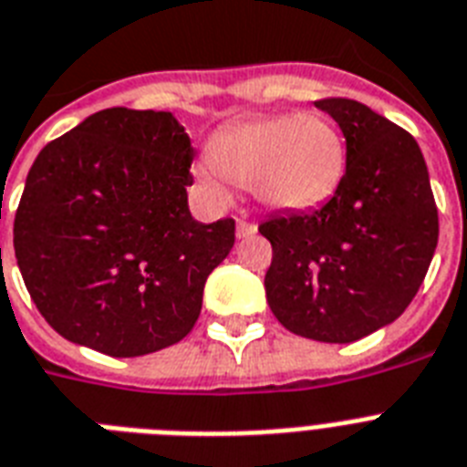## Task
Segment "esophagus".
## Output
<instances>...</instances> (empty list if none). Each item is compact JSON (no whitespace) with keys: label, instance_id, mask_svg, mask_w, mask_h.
Returning a JSON list of instances; mask_svg holds the SVG:
<instances>
[{"label":"esophagus","instance_id":"34e87169","mask_svg":"<svg viewBox=\"0 0 467 467\" xmlns=\"http://www.w3.org/2000/svg\"><path fill=\"white\" fill-rule=\"evenodd\" d=\"M254 233H256V225H254V223L244 221V218H240V221H237V237H242V240H244V237H249V234H254Z\"/></svg>","mask_w":467,"mask_h":467}]
</instances>
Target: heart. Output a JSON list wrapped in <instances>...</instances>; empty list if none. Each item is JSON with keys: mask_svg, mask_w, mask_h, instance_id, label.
I'll return each instance as SVG.
<instances>
[{"mask_svg": "<svg viewBox=\"0 0 467 467\" xmlns=\"http://www.w3.org/2000/svg\"><path fill=\"white\" fill-rule=\"evenodd\" d=\"M199 170L213 194L225 196L227 182L252 187L273 208H309L338 187L345 143L326 117H256L223 127Z\"/></svg>", "mask_w": 467, "mask_h": 467, "instance_id": "obj_1", "label": "heart"}]
</instances>
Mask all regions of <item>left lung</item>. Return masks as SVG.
I'll return each instance as SVG.
<instances>
[{"mask_svg": "<svg viewBox=\"0 0 467 467\" xmlns=\"http://www.w3.org/2000/svg\"><path fill=\"white\" fill-rule=\"evenodd\" d=\"M317 108L343 131L345 174L321 208L261 223L273 246L264 285L287 331L352 343L396 321L418 295L439 213L412 134L350 98H321Z\"/></svg>", "mask_w": 467, "mask_h": 467, "instance_id": "left-lung-1", "label": "left lung"}]
</instances>
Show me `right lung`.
Instances as JSON below:
<instances>
[{"mask_svg": "<svg viewBox=\"0 0 467 467\" xmlns=\"http://www.w3.org/2000/svg\"><path fill=\"white\" fill-rule=\"evenodd\" d=\"M194 148L172 112L100 109L40 150L14 221L30 299L71 343L139 358L180 343L234 221L189 213Z\"/></svg>", "mask_w": 467, "mask_h": 467, "instance_id": "1", "label": "right lung"}]
</instances>
